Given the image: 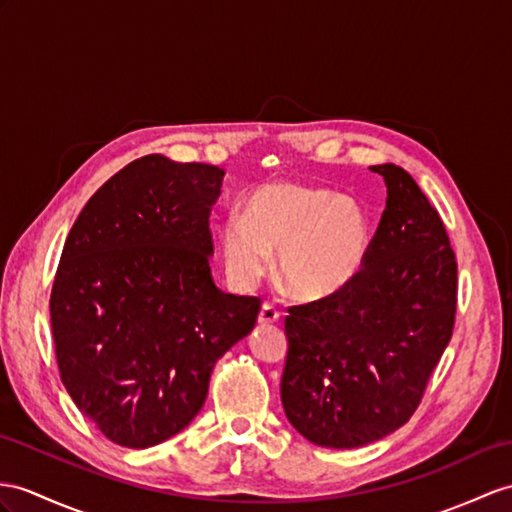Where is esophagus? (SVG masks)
<instances>
[{
    "mask_svg": "<svg viewBox=\"0 0 512 512\" xmlns=\"http://www.w3.org/2000/svg\"><path fill=\"white\" fill-rule=\"evenodd\" d=\"M278 319H280L278 308L271 306V304H263V308H260V313H258L260 326H269V323H276Z\"/></svg>",
    "mask_w": 512,
    "mask_h": 512,
    "instance_id": "obj_1",
    "label": "esophagus"
}]
</instances>
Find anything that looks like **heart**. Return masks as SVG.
I'll return each mask as SVG.
<instances>
[{
	"mask_svg": "<svg viewBox=\"0 0 512 512\" xmlns=\"http://www.w3.org/2000/svg\"><path fill=\"white\" fill-rule=\"evenodd\" d=\"M369 243L363 204L297 182L258 186L243 202V215L234 213L219 226L223 267L239 289L263 278L276 252V276L299 299H326L350 286Z\"/></svg>",
	"mask_w": 512,
	"mask_h": 512,
	"instance_id": "b5f03b06",
	"label": "heart"
}]
</instances>
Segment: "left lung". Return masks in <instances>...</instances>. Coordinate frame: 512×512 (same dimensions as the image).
I'll list each match as a JSON object with an SVG mask.
<instances>
[{"instance_id": "8db88e82", "label": "left lung", "mask_w": 512, "mask_h": 512, "mask_svg": "<svg viewBox=\"0 0 512 512\" xmlns=\"http://www.w3.org/2000/svg\"><path fill=\"white\" fill-rule=\"evenodd\" d=\"M386 208L350 286L291 306L280 395L291 426L321 447L384 439L415 413L452 339L456 256L439 213L408 173L371 167Z\"/></svg>"}]
</instances>
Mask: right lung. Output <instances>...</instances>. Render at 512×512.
I'll return each mask as SVG.
<instances>
[{"mask_svg":"<svg viewBox=\"0 0 512 512\" xmlns=\"http://www.w3.org/2000/svg\"><path fill=\"white\" fill-rule=\"evenodd\" d=\"M226 171L149 154L73 223L49 299L60 378L112 443L145 450L202 410L260 299L217 289L208 217Z\"/></svg>","mask_w":512,"mask_h":512,"instance_id":"obj_1","label":"right lung"}]
</instances>
